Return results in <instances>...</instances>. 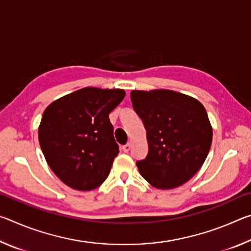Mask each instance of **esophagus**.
<instances>
[{"instance_id": "1", "label": "esophagus", "mask_w": 251, "mask_h": 251, "mask_svg": "<svg viewBox=\"0 0 251 251\" xmlns=\"http://www.w3.org/2000/svg\"><path fill=\"white\" fill-rule=\"evenodd\" d=\"M130 148H131V144L130 143H127L126 145L123 146V151H124L125 152H128L130 151Z\"/></svg>"}]
</instances>
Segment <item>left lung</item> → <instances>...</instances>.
I'll return each mask as SVG.
<instances>
[{
	"instance_id": "1",
	"label": "left lung",
	"mask_w": 251,
	"mask_h": 251,
	"mask_svg": "<svg viewBox=\"0 0 251 251\" xmlns=\"http://www.w3.org/2000/svg\"><path fill=\"white\" fill-rule=\"evenodd\" d=\"M130 100L146 129L148 154L136 161L141 175L158 189L188 181L209 152L212 128L194 97L169 90L131 91Z\"/></svg>"
}]
</instances>
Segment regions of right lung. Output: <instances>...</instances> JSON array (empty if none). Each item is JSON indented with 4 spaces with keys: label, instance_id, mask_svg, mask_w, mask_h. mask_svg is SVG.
Here are the masks:
<instances>
[{
    "label": "right lung",
    "instance_id": "obj_1",
    "mask_svg": "<svg viewBox=\"0 0 251 251\" xmlns=\"http://www.w3.org/2000/svg\"><path fill=\"white\" fill-rule=\"evenodd\" d=\"M125 91L85 87L44 110L39 141L49 166L71 188L92 190L108 177L120 150L109 113Z\"/></svg>",
    "mask_w": 251,
    "mask_h": 251
}]
</instances>
